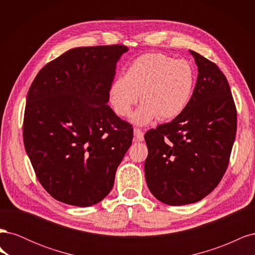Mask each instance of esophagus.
Instances as JSON below:
<instances>
[{"mask_svg": "<svg viewBox=\"0 0 255 255\" xmlns=\"http://www.w3.org/2000/svg\"><path fill=\"white\" fill-rule=\"evenodd\" d=\"M134 138L136 141H142L144 138H143V132L140 128H134Z\"/></svg>", "mask_w": 255, "mask_h": 255, "instance_id": "obj_1", "label": "esophagus"}]
</instances>
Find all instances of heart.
I'll use <instances>...</instances> for the list:
<instances>
[{"mask_svg": "<svg viewBox=\"0 0 255 255\" xmlns=\"http://www.w3.org/2000/svg\"><path fill=\"white\" fill-rule=\"evenodd\" d=\"M195 84L196 72L189 61L159 52L146 53L112 84L110 100L116 113L128 117L140 95L143 104L133 120L143 126L157 117L167 120L179 116L190 103Z\"/></svg>", "mask_w": 255, "mask_h": 255, "instance_id": "heart-1", "label": "heart"}]
</instances>
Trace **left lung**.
<instances>
[{
  "instance_id": "1",
  "label": "left lung",
  "mask_w": 255,
  "mask_h": 255,
  "mask_svg": "<svg viewBox=\"0 0 255 255\" xmlns=\"http://www.w3.org/2000/svg\"><path fill=\"white\" fill-rule=\"evenodd\" d=\"M198 66L191 101L171 121L144 134L146 185L165 204L202 200L227 171L237 128L228 80L213 61L190 51Z\"/></svg>"
}]
</instances>
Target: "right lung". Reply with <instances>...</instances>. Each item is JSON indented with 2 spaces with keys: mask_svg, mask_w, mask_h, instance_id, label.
<instances>
[{
  "mask_svg": "<svg viewBox=\"0 0 255 255\" xmlns=\"http://www.w3.org/2000/svg\"><path fill=\"white\" fill-rule=\"evenodd\" d=\"M122 44L75 48L28 89L23 141L38 181L58 201L91 206L110 194L133 128L107 105Z\"/></svg>",
  "mask_w": 255,
  "mask_h": 255,
  "instance_id": "add662e5",
  "label": "right lung"
}]
</instances>
